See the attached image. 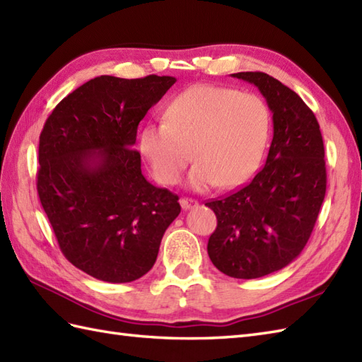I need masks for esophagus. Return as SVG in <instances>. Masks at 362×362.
Wrapping results in <instances>:
<instances>
[{"instance_id":"esophagus-1","label":"esophagus","mask_w":362,"mask_h":362,"mask_svg":"<svg viewBox=\"0 0 362 362\" xmlns=\"http://www.w3.org/2000/svg\"><path fill=\"white\" fill-rule=\"evenodd\" d=\"M180 204L184 209V211H189V209H194L198 206V202L194 198H181L180 199Z\"/></svg>"}]
</instances>
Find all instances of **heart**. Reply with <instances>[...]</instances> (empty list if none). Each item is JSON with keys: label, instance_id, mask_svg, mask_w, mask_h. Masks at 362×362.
<instances>
[{"label": "heart", "instance_id": "b5f03b06", "mask_svg": "<svg viewBox=\"0 0 362 362\" xmlns=\"http://www.w3.org/2000/svg\"><path fill=\"white\" fill-rule=\"evenodd\" d=\"M269 136V111L257 94L197 85L182 91L165 110V122L142 128L139 148L155 180L172 186L192 158V189L218 184L237 187L263 158Z\"/></svg>", "mask_w": 362, "mask_h": 362}]
</instances>
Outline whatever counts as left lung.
Segmentation results:
<instances>
[{
	"instance_id": "obj_1",
	"label": "left lung",
	"mask_w": 362,
	"mask_h": 362,
	"mask_svg": "<svg viewBox=\"0 0 362 362\" xmlns=\"http://www.w3.org/2000/svg\"><path fill=\"white\" fill-rule=\"evenodd\" d=\"M259 88L272 113L267 164L246 186L207 202L216 215L207 254L223 274L257 279L290 264L315 228L327 190L325 151L315 113L264 72H237Z\"/></svg>"
}]
</instances>
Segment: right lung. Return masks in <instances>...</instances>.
<instances>
[{
    "label": "right lung",
    "instance_id": "obj_1",
    "mask_svg": "<svg viewBox=\"0 0 362 362\" xmlns=\"http://www.w3.org/2000/svg\"><path fill=\"white\" fill-rule=\"evenodd\" d=\"M176 82L100 76L54 108L40 134L37 190L63 255L94 279L125 284L153 267L178 195L155 187L134 150L138 125Z\"/></svg>",
    "mask_w": 362,
    "mask_h": 362
}]
</instances>
